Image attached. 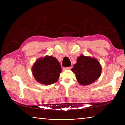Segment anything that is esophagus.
<instances>
[{
	"label": "esophagus",
	"mask_w": 125,
	"mask_h": 125,
	"mask_svg": "<svg viewBox=\"0 0 125 125\" xmlns=\"http://www.w3.org/2000/svg\"><path fill=\"white\" fill-rule=\"evenodd\" d=\"M71 69V67H67V68H63V69L64 70H70Z\"/></svg>",
	"instance_id": "obj_1"
}]
</instances>
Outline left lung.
Returning <instances> with one entry per match:
<instances>
[{
  "label": "left lung",
  "instance_id": "8db88e82",
  "mask_svg": "<svg viewBox=\"0 0 125 125\" xmlns=\"http://www.w3.org/2000/svg\"><path fill=\"white\" fill-rule=\"evenodd\" d=\"M71 71L75 74L78 83L88 85L97 80L102 73V66L96 58L80 55Z\"/></svg>",
  "mask_w": 125,
  "mask_h": 125
}]
</instances>
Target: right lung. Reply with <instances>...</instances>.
<instances>
[{
    "mask_svg": "<svg viewBox=\"0 0 125 125\" xmlns=\"http://www.w3.org/2000/svg\"><path fill=\"white\" fill-rule=\"evenodd\" d=\"M61 70L60 63L56 58L48 55L38 58L31 68L34 78L38 83L45 85L57 82Z\"/></svg>",
    "mask_w": 125,
    "mask_h": 125,
    "instance_id": "add662e5",
    "label": "right lung"
}]
</instances>
